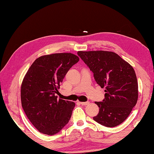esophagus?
<instances>
[{"instance_id":"1","label":"esophagus","mask_w":154,"mask_h":154,"mask_svg":"<svg viewBox=\"0 0 154 154\" xmlns=\"http://www.w3.org/2000/svg\"><path fill=\"white\" fill-rule=\"evenodd\" d=\"M80 104H82L83 106H87L89 104V102H79Z\"/></svg>"}]
</instances>
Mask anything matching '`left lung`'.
I'll return each instance as SVG.
<instances>
[{"mask_svg": "<svg viewBox=\"0 0 154 154\" xmlns=\"http://www.w3.org/2000/svg\"><path fill=\"white\" fill-rule=\"evenodd\" d=\"M77 54L93 72L96 83L105 88L102 102H96L99 113L93 119L104 127L123 122L137 104L138 83L129 64L113 52L79 51Z\"/></svg>", "mask_w": 154, "mask_h": 154, "instance_id": "8db88e82", "label": "left lung"}]
</instances>
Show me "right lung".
<instances>
[{
  "instance_id": "1",
  "label": "right lung",
  "mask_w": 154,
  "mask_h": 154,
  "mask_svg": "<svg viewBox=\"0 0 154 154\" xmlns=\"http://www.w3.org/2000/svg\"><path fill=\"white\" fill-rule=\"evenodd\" d=\"M79 60L71 53L42 56L27 71L21 85V105L39 132L55 135L69 122L75 104L58 99L56 94L69 70Z\"/></svg>"
}]
</instances>
